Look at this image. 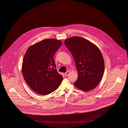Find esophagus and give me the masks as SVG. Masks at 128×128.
<instances>
[{"label":"esophagus","mask_w":128,"mask_h":128,"mask_svg":"<svg viewBox=\"0 0 128 128\" xmlns=\"http://www.w3.org/2000/svg\"><path fill=\"white\" fill-rule=\"evenodd\" d=\"M69 74H70V72H69V71H68L67 72H66V73H65V76H68L69 75Z\"/></svg>","instance_id":"obj_1"}]
</instances>
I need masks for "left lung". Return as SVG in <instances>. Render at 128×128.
<instances>
[{
	"instance_id": "obj_1",
	"label": "left lung",
	"mask_w": 128,
	"mask_h": 128,
	"mask_svg": "<svg viewBox=\"0 0 128 128\" xmlns=\"http://www.w3.org/2000/svg\"><path fill=\"white\" fill-rule=\"evenodd\" d=\"M64 44L73 56L78 74L74 86L84 92L94 89L102 80L104 70L100 50L90 41L79 36L69 38Z\"/></svg>"
}]
</instances>
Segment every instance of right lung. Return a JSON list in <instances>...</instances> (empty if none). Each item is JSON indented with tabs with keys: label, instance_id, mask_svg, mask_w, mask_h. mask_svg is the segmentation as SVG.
<instances>
[{
	"label": "right lung",
	"instance_id": "obj_1",
	"mask_svg": "<svg viewBox=\"0 0 128 128\" xmlns=\"http://www.w3.org/2000/svg\"><path fill=\"white\" fill-rule=\"evenodd\" d=\"M62 44L60 40L44 39L29 46L25 54L22 74L27 84L38 94L51 93L63 80L57 72L53 58Z\"/></svg>",
	"mask_w": 128,
	"mask_h": 128
}]
</instances>
